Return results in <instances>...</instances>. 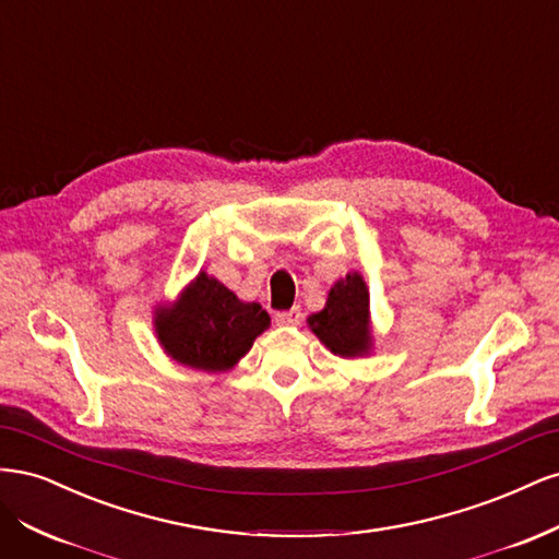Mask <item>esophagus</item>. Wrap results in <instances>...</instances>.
Here are the masks:
<instances>
[{
  "label": "esophagus",
  "mask_w": 559,
  "mask_h": 559,
  "mask_svg": "<svg viewBox=\"0 0 559 559\" xmlns=\"http://www.w3.org/2000/svg\"><path fill=\"white\" fill-rule=\"evenodd\" d=\"M300 317H302L300 308H292V310L277 312L275 321H277V326H298L300 324Z\"/></svg>",
  "instance_id": "esophagus-1"
}]
</instances>
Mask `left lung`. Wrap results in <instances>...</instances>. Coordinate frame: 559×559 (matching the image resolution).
<instances>
[{"mask_svg":"<svg viewBox=\"0 0 559 559\" xmlns=\"http://www.w3.org/2000/svg\"><path fill=\"white\" fill-rule=\"evenodd\" d=\"M310 329L341 357H359L370 349L368 289L359 273H349L345 280L335 282L326 308L310 317Z\"/></svg>","mask_w":559,"mask_h":559,"instance_id":"left-lung-1","label":"left lung"}]
</instances>
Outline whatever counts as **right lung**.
Instances as JSON below:
<instances>
[{
    "mask_svg": "<svg viewBox=\"0 0 559 559\" xmlns=\"http://www.w3.org/2000/svg\"><path fill=\"white\" fill-rule=\"evenodd\" d=\"M270 326L259 302H242L222 282L200 273L175 308L156 317L158 341L170 357L202 370H228Z\"/></svg>",
    "mask_w": 559,
    "mask_h": 559,
    "instance_id": "1",
    "label": "right lung"
}]
</instances>
